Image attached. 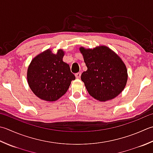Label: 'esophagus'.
<instances>
[{
    "label": "esophagus",
    "instance_id": "obj_1",
    "mask_svg": "<svg viewBox=\"0 0 153 153\" xmlns=\"http://www.w3.org/2000/svg\"><path fill=\"white\" fill-rule=\"evenodd\" d=\"M75 76H76V78L79 79V78H80V77H81V73H80V72L77 73V74H75Z\"/></svg>",
    "mask_w": 153,
    "mask_h": 153
}]
</instances>
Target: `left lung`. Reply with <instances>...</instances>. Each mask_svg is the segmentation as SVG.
<instances>
[{"label":"left lung","mask_w":153,"mask_h":153,"mask_svg":"<svg viewBox=\"0 0 153 153\" xmlns=\"http://www.w3.org/2000/svg\"><path fill=\"white\" fill-rule=\"evenodd\" d=\"M80 51L88 68L81 79L89 95L100 101L117 96L127 81V68L121 59L106 46L93 50L81 48Z\"/></svg>","instance_id":"left-lung-1"}]
</instances>
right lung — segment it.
Listing matches in <instances>:
<instances>
[{"label":"right lung","mask_w":153,"mask_h":153,"mask_svg":"<svg viewBox=\"0 0 153 153\" xmlns=\"http://www.w3.org/2000/svg\"><path fill=\"white\" fill-rule=\"evenodd\" d=\"M64 52L57 54L48 50L32 59L27 79L33 93L43 100L54 101L64 95L76 79L70 65L62 61Z\"/></svg>","instance_id":"obj_1"}]
</instances>
